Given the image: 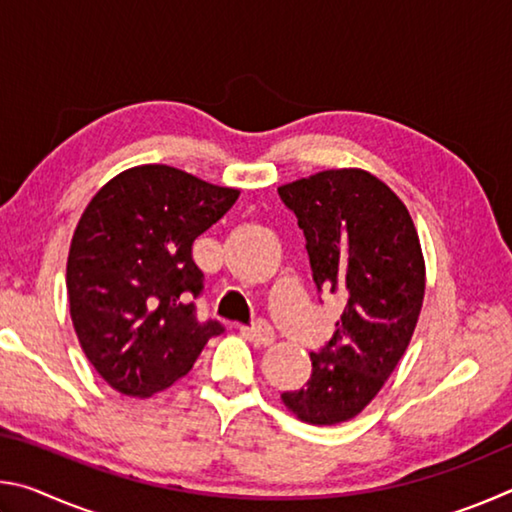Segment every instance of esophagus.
Segmentation results:
<instances>
[{
  "label": "esophagus",
  "mask_w": 512,
  "mask_h": 512,
  "mask_svg": "<svg viewBox=\"0 0 512 512\" xmlns=\"http://www.w3.org/2000/svg\"><path fill=\"white\" fill-rule=\"evenodd\" d=\"M239 332H241V336H244L246 341L255 343V345H262V348H266V345H271L275 341L273 329L268 327V325H262V323H257L253 327H241Z\"/></svg>",
  "instance_id": "obj_1"
}]
</instances>
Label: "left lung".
Here are the masks:
<instances>
[{"instance_id": "1", "label": "left lung", "mask_w": 512, "mask_h": 512, "mask_svg": "<svg viewBox=\"0 0 512 512\" xmlns=\"http://www.w3.org/2000/svg\"><path fill=\"white\" fill-rule=\"evenodd\" d=\"M296 214L318 291L345 300L336 332L311 352V377L282 393L298 420L332 427L372 402L409 348L424 300V257L406 205L363 169L277 187Z\"/></svg>"}]
</instances>
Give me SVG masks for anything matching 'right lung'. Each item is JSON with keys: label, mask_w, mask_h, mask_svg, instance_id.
Instances as JSON below:
<instances>
[{"label": "right lung", "mask_w": 512, "mask_h": 512, "mask_svg": "<svg viewBox=\"0 0 512 512\" xmlns=\"http://www.w3.org/2000/svg\"><path fill=\"white\" fill-rule=\"evenodd\" d=\"M237 198L239 189L142 164L85 207L67 257L69 314L85 357L121 395L169 388L223 332L216 320H196L203 273L192 244Z\"/></svg>", "instance_id": "obj_1"}]
</instances>
